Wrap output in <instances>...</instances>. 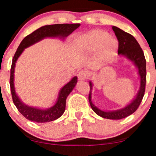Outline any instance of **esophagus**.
<instances>
[{"label": "esophagus", "mask_w": 156, "mask_h": 156, "mask_svg": "<svg viewBox=\"0 0 156 156\" xmlns=\"http://www.w3.org/2000/svg\"><path fill=\"white\" fill-rule=\"evenodd\" d=\"M89 76V73L86 70H81L78 73V77L79 80H87Z\"/></svg>", "instance_id": "esophagus-1"}]
</instances>
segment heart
<instances>
[{
  "label": "heart",
  "instance_id": "heart-1",
  "mask_svg": "<svg viewBox=\"0 0 156 156\" xmlns=\"http://www.w3.org/2000/svg\"><path fill=\"white\" fill-rule=\"evenodd\" d=\"M77 43L82 51L87 53L98 52L101 62H108L117 54L119 43L117 39L109 36L103 30H93L82 34L77 39Z\"/></svg>",
  "mask_w": 156,
  "mask_h": 156
}]
</instances>
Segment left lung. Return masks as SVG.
Returning a JSON list of instances; mask_svg holds the SVG:
<instances>
[{"mask_svg": "<svg viewBox=\"0 0 156 156\" xmlns=\"http://www.w3.org/2000/svg\"><path fill=\"white\" fill-rule=\"evenodd\" d=\"M112 29L115 34L119 42L118 54L120 56H124L128 60L132 62L138 71L139 77L140 86L133 99L120 109L114 111H103L96 106L92 101V92L93 88L92 82L89 81L90 92L89 94V101L91 108L100 117L109 119H120L125 118L132 114L136 111L140 105L145 92L146 85V60L144 53L139 44L134 37L130 34L117 28L112 26Z\"/></svg>", "mask_w": 156, "mask_h": 156, "instance_id": "1", "label": "left lung"}]
</instances>
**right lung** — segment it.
<instances>
[{"mask_svg":"<svg viewBox=\"0 0 156 156\" xmlns=\"http://www.w3.org/2000/svg\"><path fill=\"white\" fill-rule=\"evenodd\" d=\"M80 26V24L79 23H76V24L48 25V26H42L36 30L31 34L25 37L20 44L19 47L17 48V51L12 59V67H11V92L15 106L18 109L20 114L28 120L42 123L55 120L59 118L65 111L66 100L69 93L72 92L73 89L76 87L78 82V78L77 76L73 77L72 79L60 89L56 102L53 106L48 108L30 106L23 103L16 93L15 88V69L16 62L26 48L45 38H58L62 40H64L66 37L71 34Z\"/></svg>","mask_w":156,"mask_h":156,"instance_id":"add662e5","label":"right lung"}]
</instances>
